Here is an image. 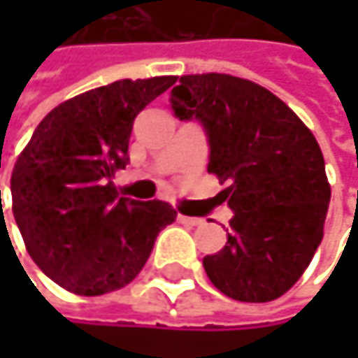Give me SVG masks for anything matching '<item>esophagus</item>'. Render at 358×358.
Here are the masks:
<instances>
[{"label":"esophagus","mask_w":358,"mask_h":358,"mask_svg":"<svg viewBox=\"0 0 358 358\" xmlns=\"http://www.w3.org/2000/svg\"><path fill=\"white\" fill-rule=\"evenodd\" d=\"M178 220L182 224H188V226H201L203 220L201 217H186V215H178Z\"/></svg>","instance_id":"1"}]
</instances>
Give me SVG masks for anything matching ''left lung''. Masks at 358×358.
Returning a JSON list of instances; mask_svg holds the SVG:
<instances>
[{
	"label": "left lung",
	"mask_w": 358,
	"mask_h": 358,
	"mask_svg": "<svg viewBox=\"0 0 358 358\" xmlns=\"http://www.w3.org/2000/svg\"><path fill=\"white\" fill-rule=\"evenodd\" d=\"M170 103L201 122L207 172L228 184L217 196L234 211L226 247L203 259L209 280L243 303L282 296L322 243L331 196L313 132L271 91L230 74L180 76Z\"/></svg>",
	"instance_id": "obj_1"
}]
</instances>
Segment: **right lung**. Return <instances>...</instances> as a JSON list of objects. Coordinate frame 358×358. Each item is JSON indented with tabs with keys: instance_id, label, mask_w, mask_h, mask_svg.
Wrapping results in <instances>:
<instances>
[{
	"instance_id": "obj_1",
	"label": "right lung",
	"mask_w": 358,
	"mask_h": 358,
	"mask_svg": "<svg viewBox=\"0 0 358 358\" xmlns=\"http://www.w3.org/2000/svg\"><path fill=\"white\" fill-rule=\"evenodd\" d=\"M176 76L115 80L51 109L12 172V211L29 255L62 288L99 296L130 284L176 220L164 201H134L111 182L128 164L134 117Z\"/></svg>"
}]
</instances>
